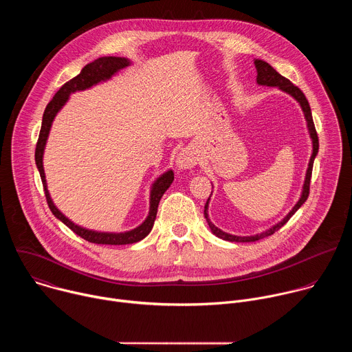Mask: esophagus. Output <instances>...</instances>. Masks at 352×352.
I'll return each mask as SVG.
<instances>
[{"instance_id":"34e87169","label":"esophagus","mask_w":352,"mask_h":352,"mask_svg":"<svg viewBox=\"0 0 352 352\" xmlns=\"http://www.w3.org/2000/svg\"><path fill=\"white\" fill-rule=\"evenodd\" d=\"M197 162H199L197 153L192 147H185L177 157V166L181 170H189L193 166H196Z\"/></svg>"}]
</instances>
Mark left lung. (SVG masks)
<instances>
[{"label": "left lung", "mask_w": 352, "mask_h": 352, "mask_svg": "<svg viewBox=\"0 0 352 352\" xmlns=\"http://www.w3.org/2000/svg\"><path fill=\"white\" fill-rule=\"evenodd\" d=\"M255 68H256V72H258V76H256V82L262 86H277L278 89H281L283 91L291 94L296 102L300 104V107H302V111H304V116H305V120H307V124H308V129H309V135H311V139H312V147H314V152H312V156H311V160H309V166H308V170H307V177H305V182H304V188H302V195H300L299 200L296 202V205L292 208V210L280 221L277 223L276 226H273L270 230H266L263 231L262 234H256V235H250V236H236V235H231V234H227L224 231H221L220 228H217L209 219V214H208V208H209V200H210V196L208 199V202L205 205V217L208 220V224L212 230V232L224 239V241H231V242H255V241H259L262 238H266L272 234H274L277 230H280L291 217L292 214L302 206L307 199L309 196V186H311V177H312V168H314V162H315V157L318 155V150H319V138H318V132L315 129V124H314V118H312V113H311V107H309V103L308 100L305 97V94L302 93V90H300L298 86L292 85L287 78L281 76L272 65H269L267 63L262 61V60H255Z\"/></svg>", "instance_id": "8db88e82"}]
</instances>
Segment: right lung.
<instances>
[{
    "label": "right lung",
    "instance_id": "1",
    "mask_svg": "<svg viewBox=\"0 0 352 352\" xmlns=\"http://www.w3.org/2000/svg\"><path fill=\"white\" fill-rule=\"evenodd\" d=\"M129 65V61L126 58H121V57H100L97 60H94L93 63L87 64L78 76H75L74 79L68 80L67 83H64L60 90L56 93V96L53 97L52 102H50L44 110L43 114V122H41V129H40V135L37 139V144H36V152H34V160H36V166L38 168L40 177H41V182H43V188H44V193H45V199L50 210L53 212V214L61 220L67 227H69L75 234H78L80 238L91 242V243H103V245H126V243H133L138 242L140 239H143L150 231L153 228L155 220H156V214H157V208H159V202L162 196L164 195V192L170 188V185L174 181V173L173 170L164 173L162 177H159L156 179V182L153 184L152 192H150V209H148V216L147 219L136 228L126 231V232H98V231H91V230H86L83 227L76 226L75 223H72L69 219H67L53 204L52 197H50L48 189H47V182H45V175H44V168H43V153H44V147H45V142L48 138V132L50 128H52L53 120L57 116V113L63 109V106L67 103V100L69 98V94L78 90H85L91 87L93 85H97L98 82H103L110 79L116 72H118L120 69L125 68Z\"/></svg>",
    "mask_w": 352,
    "mask_h": 352
}]
</instances>
